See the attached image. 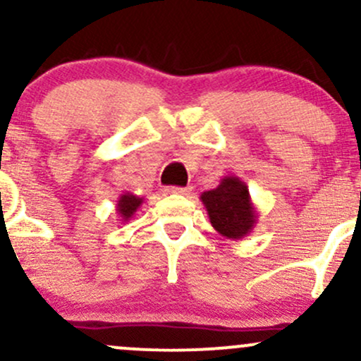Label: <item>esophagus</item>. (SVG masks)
Returning <instances> with one entry per match:
<instances>
[{
    "instance_id": "obj_1",
    "label": "esophagus",
    "mask_w": 361,
    "mask_h": 361,
    "mask_svg": "<svg viewBox=\"0 0 361 361\" xmlns=\"http://www.w3.org/2000/svg\"><path fill=\"white\" fill-rule=\"evenodd\" d=\"M166 192L173 195H190L192 188H190V186H186V188H181V186H168Z\"/></svg>"
}]
</instances>
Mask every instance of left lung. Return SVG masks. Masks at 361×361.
Returning <instances> with one entry per match:
<instances>
[{
  "label": "left lung",
  "instance_id": "8db88e82",
  "mask_svg": "<svg viewBox=\"0 0 361 361\" xmlns=\"http://www.w3.org/2000/svg\"><path fill=\"white\" fill-rule=\"evenodd\" d=\"M200 200L212 227L226 239L246 238L258 224V212L241 178L224 176L214 190L200 195Z\"/></svg>",
  "mask_w": 361,
  "mask_h": 361
}]
</instances>
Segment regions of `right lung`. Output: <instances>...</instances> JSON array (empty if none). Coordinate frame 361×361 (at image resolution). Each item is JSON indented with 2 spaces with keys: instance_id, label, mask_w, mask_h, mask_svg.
<instances>
[{
  "instance_id": "1",
  "label": "right lung",
  "mask_w": 361,
  "mask_h": 361,
  "mask_svg": "<svg viewBox=\"0 0 361 361\" xmlns=\"http://www.w3.org/2000/svg\"><path fill=\"white\" fill-rule=\"evenodd\" d=\"M142 202H144V198H140L134 193L126 192L123 195H120L118 200H117V207H115L120 221H122L123 224L130 221V219L134 217V214L139 210V207L142 205Z\"/></svg>"
}]
</instances>
